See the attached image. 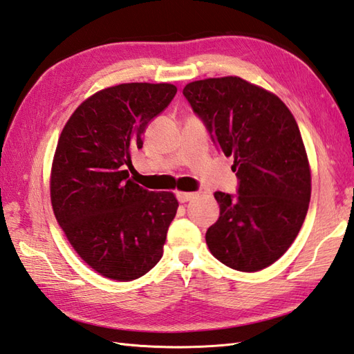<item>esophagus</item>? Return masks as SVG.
Listing matches in <instances>:
<instances>
[{"mask_svg": "<svg viewBox=\"0 0 354 354\" xmlns=\"http://www.w3.org/2000/svg\"><path fill=\"white\" fill-rule=\"evenodd\" d=\"M194 196H196V193H190V192H178L176 193V198L179 202H181V204H185V202L192 201Z\"/></svg>", "mask_w": 354, "mask_h": 354, "instance_id": "obj_1", "label": "esophagus"}]
</instances>
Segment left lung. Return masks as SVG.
Instances as JSON below:
<instances>
[{"mask_svg":"<svg viewBox=\"0 0 354 354\" xmlns=\"http://www.w3.org/2000/svg\"><path fill=\"white\" fill-rule=\"evenodd\" d=\"M183 94L237 171L236 194L214 193L221 214L207 230L209 251L242 272L268 268L309 209L310 169L295 118L277 95L240 77L192 82Z\"/></svg>","mask_w":354,"mask_h":354,"instance_id":"obj_1","label":"left lung"}]
</instances>
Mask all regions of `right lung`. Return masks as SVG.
<instances>
[{"mask_svg":"<svg viewBox=\"0 0 354 354\" xmlns=\"http://www.w3.org/2000/svg\"><path fill=\"white\" fill-rule=\"evenodd\" d=\"M170 84H122L89 97L66 122L51 167V205L82 260L131 281L162 257L175 194L132 183L126 167L149 123L176 94Z\"/></svg>","mask_w":354,"mask_h":354,"instance_id":"add662e5","label":"right lung"}]
</instances>
